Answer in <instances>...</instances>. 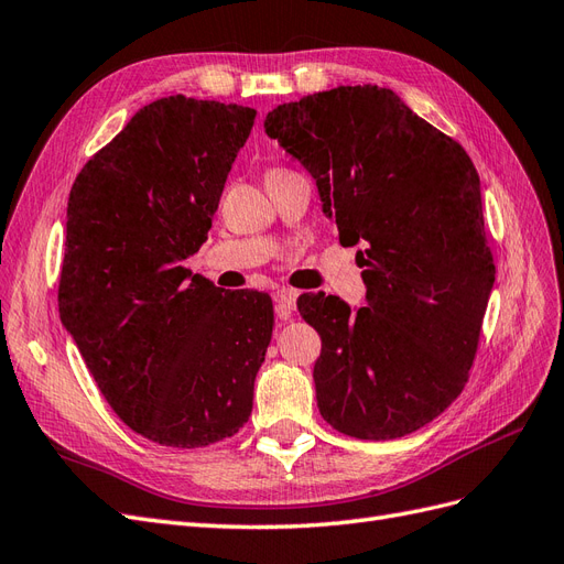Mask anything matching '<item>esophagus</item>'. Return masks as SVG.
Instances as JSON below:
<instances>
[{
	"mask_svg": "<svg viewBox=\"0 0 564 564\" xmlns=\"http://www.w3.org/2000/svg\"><path fill=\"white\" fill-rule=\"evenodd\" d=\"M296 299H299V292L296 289H278L275 292V313L280 319H289L296 308Z\"/></svg>",
	"mask_w": 564,
	"mask_h": 564,
	"instance_id": "esophagus-1",
	"label": "esophagus"
}]
</instances>
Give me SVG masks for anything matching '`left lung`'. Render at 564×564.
<instances>
[{
  "mask_svg": "<svg viewBox=\"0 0 564 564\" xmlns=\"http://www.w3.org/2000/svg\"><path fill=\"white\" fill-rule=\"evenodd\" d=\"M263 127L315 178L338 242L362 247L365 308L299 299L322 338V419L360 440L419 431L464 390L497 275L480 176L464 148L377 84L278 106Z\"/></svg>",
  "mask_w": 564,
  "mask_h": 564,
  "instance_id": "obj_1",
  "label": "left lung"
}]
</instances>
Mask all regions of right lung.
Wrapping results in <instances>:
<instances>
[{
  "mask_svg": "<svg viewBox=\"0 0 564 564\" xmlns=\"http://www.w3.org/2000/svg\"><path fill=\"white\" fill-rule=\"evenodd\" d=\"M253 108L169 96L84 164L67 197L61 322L131 431L195 449L249 421L272 301L183 261L207 242Z\"/></svg>",
  "mask_w": 564,
  "mask_h": 564,
  "instance_id": "right-lung-1",
  "label": "right lung"
}]
</instances>
